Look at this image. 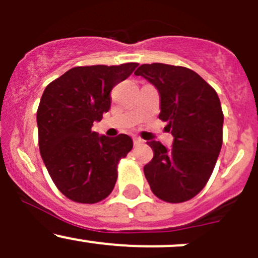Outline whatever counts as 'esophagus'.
I'll return each instance as SVG.
<instances>
[{
    "label": "esophagus",
    "mask_w": 258,
    "mask_h": 258,
    "mask_svg": "<svg viewBox=\"0 0 258 258\" xmlns=\"http://www.w3.org/2000/svg\"><path fill=\"white\" fill-rule=\"evenodd\" d=\"M144 140L141 139V137H134V145L135 146H141L144 145Z\"/></svg>",
    "instance_id": "obj_1"
}]
</instances>
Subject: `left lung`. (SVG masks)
Returning a JSON list of instances; mask_svg holds the SVG:
<instances>
[{
	"label": "left lung",
	"mask_w": 258,
	"mask_h": 258,
	"mask_svg": "<svg viewBox=\"0 0 258 258\" xmlns=\"http://www.w3.org/2000/svg\"><path fill=\"white\" fill-rule=\"evenodd\" d=\"M160 93V119L168 122L171 148L151 141L153 158L144 172L160 200L179 204L196 196L209 181L222 147L223 113L212 87L192 70L165 63L135 71Z\"/></svg>",
	"instance_id": "obj_1"
}]
</instances>
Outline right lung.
Here are the masks:
<instances>
[{
  "label": "right lung",
  "instance_id": "1",
  "mask_svg": "<svg viewBox=\"0 0 258 258\" xmlns=\"http://www.w3.org/2000/svg\"><path fill=\"white\" fill-rule=\"evenodd\" d=\"M139 63L80 66L45 88L37 110L38 145L52 181L75 202L96 204L112 192L117 165L132 150L131 137L92 131L111 107L110 92Z\"/></svg>",
  "mask_w": 258,
  "mask_h": 258
}]
</instances>
